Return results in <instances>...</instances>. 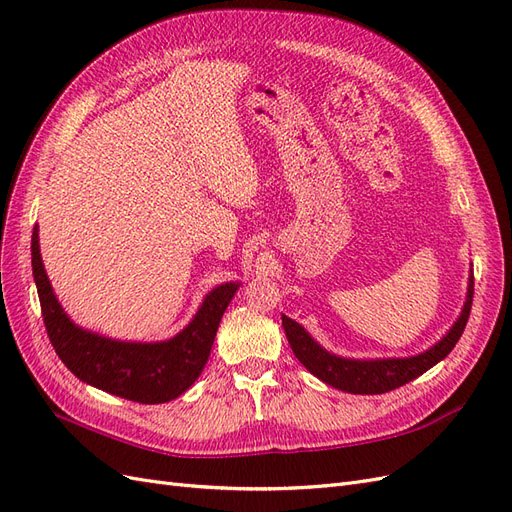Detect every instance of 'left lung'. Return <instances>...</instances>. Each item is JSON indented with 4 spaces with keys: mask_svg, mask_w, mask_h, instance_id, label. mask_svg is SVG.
Listing matches in <instances>:
<instances>
[{
    "mask_svg": "<svg viewBox=\"0 0 512 512\" xmlns=\"http://www.w3.org/2000/svg\"><path fill=\"white\" fill-rule=\"evenodd\" d=\"M472 297H474V275H470L468 299H466V305H463L459 320L453 324V329L448 331V335H444L436 346L418 356H410V359H378V361L342 359V356H335L327 350H322L314 339L305 333L301 324L290 320L288 316H282V324L294 356H297V359L312 371L316 378L346 393L380 395V393L399 389V386H404L410 380L425 374L429 367L440 363L444 356L455 348L463 329H466L468 324Z\"/></svg>",
    "mask_w": 512,
    "mask_h": 512,
    "instance_id": "obj_1",
    "label": "left lung"
}]
</instances>
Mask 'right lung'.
I'll return each mask as SVG.
<instances>
[{"label":"right lung","instance_id":"1","mask_svg":"<svg viewBox=\"0 0 512 512\" xmlns=\"http://www.w3.org/2000/svg\"><path fill=\"white\" fill-rule=\"evenodd\" d=\"M32 269L46 335L61 363L79 380L138 404H164L190 389L209 359L220 320L239 288L222 284L209 292L194 320L168 342L126 344L83 331L64 314L42 267L38 226L32 235Z\"/></svg>","mask_w":512,"mask_h":512}]
</instances>
